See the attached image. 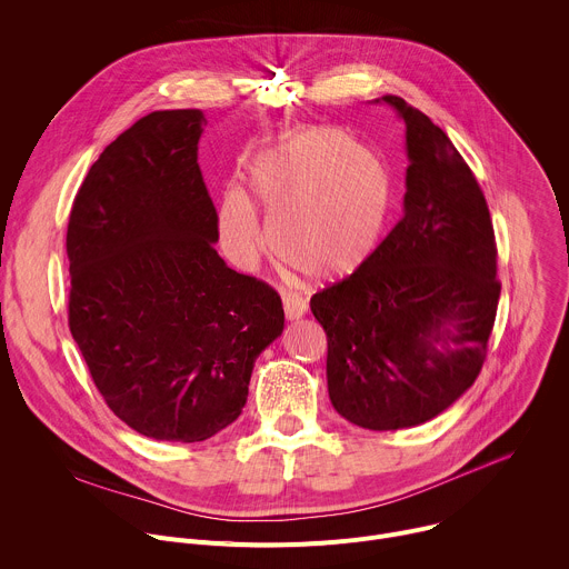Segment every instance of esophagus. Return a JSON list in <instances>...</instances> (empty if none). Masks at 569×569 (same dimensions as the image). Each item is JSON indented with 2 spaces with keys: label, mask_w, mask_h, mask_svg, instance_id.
Returning <instances> with one entry per match:
<instances>
[{
  "label": "esophagus",
  "mask_w": 569,
  "mask_h": 569,
  "mask_svg": "<svg viewBox=\"0 0 569 569\" xmlns=\"http://www.w3.org/2000/svg\"><path fill=\"white\" fill-rule=\"evenodd\" d=\"M281 299H283V310H286V317L292 321V319H299L306 315L308 310V303L295 295V292H288V290H281Z\"/></svg>",
  "instance_id": "1"
}]
</instances>
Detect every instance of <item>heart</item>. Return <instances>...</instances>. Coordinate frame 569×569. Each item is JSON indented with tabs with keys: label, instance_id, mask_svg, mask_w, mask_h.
<instances>
[{
	"label": "heart",
	"instance_id": "1",
	"mask_svg": "<svg viewBox=\"0 0 569 569\" xmlns=\"http://www.w3.org/2000/svg\"><path fill=\"white\" fill-rule=\"evenodd\" d=\"M246 184L250 198L231 189L220 207L229 254L252 263L270 248L254 201L272 220L277 254L321 281L351 277L373 257L393 204L382 157L331 128L299 130L261 152Z\"/></svg>",
	"mask_w": 569,
	"mask_h": 569
}]
</instances>
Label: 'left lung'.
Returning <instances> with one entry per match:
<instances>
[{"mask_svg": "<svg viewBox=\"0 0 569 569\" xmlns=\"http://www.w3.org/2000/svg\"><path fill=\"white\" fill-rule=\"evenodd\" d=\"M402 218L351 277L310 299L327 331L333 408L367 430L421 426L475 382L500 299L483 193L448 134L400 97Z\"/></svg>", "mask_w": 569, "mask_h": 569, "instance_id": "left-lung-1", "label": "left lung"}]
</instances>
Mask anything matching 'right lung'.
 Masks as SVG:
<instances>
[{"mask_svg":"<svg viewBox=\"0 0 569 569\" xmlns=\"http://www.w3.org/2000/svg\"><path fill=\"white\" fill-rule=\"evenodd\" d=\"M200 110H159L121 132L80 184L69 224V331L108 408L157 441L233 423L281 297L218 257L198 164Z\"/></svg>","mask_w":569,"mask_h":569,"instance_id":"right-lung-1","label":"right lung"}]
</instances>
